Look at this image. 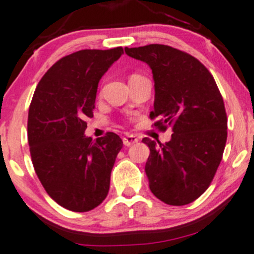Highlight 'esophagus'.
I'll return each instance as SVG.
<instances>
[{"instance_id": "1", "label": "esophagus", "mask_w": 254, "mask_h": 254, "mask_svg": "<svg viewBox=\"0 0 254 254\" xmlns=\"http://www.w3.org/2000/svg\"><path fill=\"white\" fill-rule=\"evenodd\" d=\"M137 141H138V138L133 135H127L123 138V143H124V146H127V147L131 146V144L136 143Z\"/></svg>"}]
</instances>
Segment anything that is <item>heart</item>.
<instances>
[{
    "label": "heart",
    "instance_id": "obj_1",
    "mask_svg": "<svg viewBox=\"0 0 254 254\" xmlns=\"http://www.w3.org/2000/svg\"><path fill=\"white\" fill-rule=\"evenodd\" d=\"M133 76H137V74H133ZM133 76H131V77H133Z\"/></svg>",
    "mask_w": 254,
    "mask_h": 254
}]
</instances>
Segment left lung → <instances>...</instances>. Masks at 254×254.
Wrapping results in <instances>:
<instances>
[{"instance_id": "obj_1", "label": "left lung", "mask_w": 254, "mask_h": 254, "mask_svg": "<svg viewBox=\"0 0 254 254\" xmlns=\"http://www.w3.org/2000/svg\"><path fill=\"white\" fill-rule=\"evenodd\" d=\"M146 63L154 79V127L171 140L143 141L150 154L146 163L152 193L168 205L182 206L196 200L212 182L227 142V113L212 74L191 55L164 44L125 48Z\"/></svg>"}]
</instances>
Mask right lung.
I'll list each match as a JSON object with an SVG mask.
<instances>
[{"instance_id": "obj_1", "label": "right lung", "mask_w": 254, "mask_h": 254, "mask_svg": "<svg viewBox=\"0 0 254 254\" xmlns=\"http://www.w3.org/2000/svg\"><path fill=\"white\" fill-rule=\"evenodd\" d=\"M122 47L84 49L64 57L42 77L27 119L36 175L54 201L86 212L107 196L111 171L123 141L117 133L91 140L85 118L93 117L100 79L123 54Z\"/></svg>"}]
</instances>
